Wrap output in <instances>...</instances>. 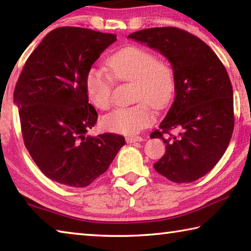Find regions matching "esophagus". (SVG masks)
Here are the masks:
<instances>
[{"label":"esophagus","mask_w":251,"mask_h":251,"mask_svg":"<svg viewBox=\"0 0 251 251\" xmlns=\"http://www.w3.org/2000/svg\"><path fill=\"white\" fill-rule=\"evenodd\" d=\"M127 144H133L136 142H143V138L141 136H127L126 137Z\"/></svg>","instance_id":"34e87169"}]
</instances>
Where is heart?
<instances>
[{
    "instance_id": "1",
    "label": "heart",
    "mask_w": 251,
    "mask_h": 251,
    "mask_svg": "<svg viewBox=\"0 0 251 251\" xmlns=\"http://www.w3.org/2000/svg\"><path fill=\"white\" fill-rule=\"evenodd\" d=\"M106 64L114 79L135 82L133 100L137 103L113 110L101 118V125L106 130L124 135L137 134L150 127L155 121L150 105L164 109L175 95L176 76L171 63L144 48L127 46L110 55ZM111 78L97 67H91L85 76L88 100L100 110L109 109L113 104Z\"/></svg>"
}]
</instances>
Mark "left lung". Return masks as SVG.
<instances>
[{"label": "left lung", "mask_w": 251, "mask_h": 251, "mask_svg": "<svg viewBox=\"0 0 251 251\" xmlns=\"http://www.w3.org/2000/svg\"><path fill=\"white\" fill-rule=\"evenodd\" d=\"M128 37L159 50L175 71V100L151 134L166 144L154 168L174 182L197 180L215 167L231 139L235 117L227 71L205 42L181 28L151 27Z\"/></svg>", "instance_id": "obj_1"}]
</instances>
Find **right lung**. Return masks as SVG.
Wrapping results in <instances>:
<instances>
[{
    "mask_svg": "<svg viewBox=\"0 0 251 251\" xmlns=\"http://www.w3.org/2000/svg\"><path fill=\"white\" fill-rule=\"evenodd\" d=\"M115 34L64 26L33 50L14 90L21 130L29 155L44 175L70 187H86L104 174L125 145L124 136L86 135L97 122L85 76Z\"/></svg>",
    "mask_w": 251,
    "mask_h": 251,
    "instance_id": "obj_1",
    "label": "right lung"
}]
</instances>
